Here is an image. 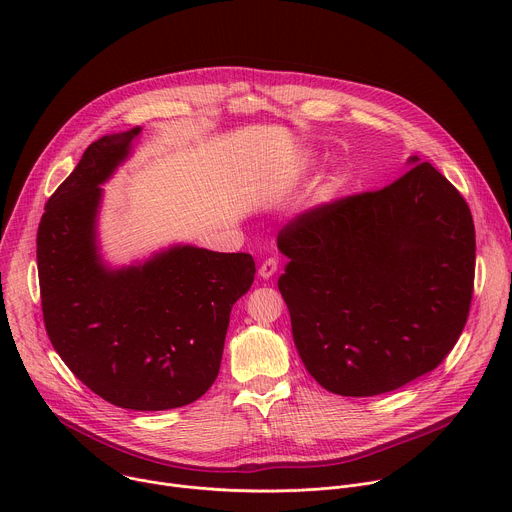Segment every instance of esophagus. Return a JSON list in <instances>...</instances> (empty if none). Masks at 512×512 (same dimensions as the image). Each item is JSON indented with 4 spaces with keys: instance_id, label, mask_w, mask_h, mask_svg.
<instances>
[{
    "instance_id": "34e87169",
    "label": "esophagus",
    "mask_w": 512,
    "mask_h": 512,
    "mask_svg": "<svg viewBox=\"0 0 512 512\" xmlns=\"http://www.w3.org/2000/svg\"><path fill=\"white\" fill-rule=\"evenodd\" d=\"M275 271H277V259H275V257L265 259V261L261 263V267H259V275H261L263 279L273 277V275H275Z\"/></svg>"
}]
</instances>
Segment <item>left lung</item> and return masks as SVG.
<instances>
[{
    "mask_svg": "<svg viewBox=\"0 0 512 512\" xmlns=\"http://www.w3.org/2000/svg\"><path fill=\"white\" fill-rule=\"evenodd\" d=\"M411 158L393 184L318 204L277 235V287L308 373L330 393L373 397L444 362L474 294L472 212Z\"/></svg>",
    "mask_w": 512,
    "mask_h": 512,
    "instance_id": "obj_1",
    "label": "left lung"
}]
</instances>
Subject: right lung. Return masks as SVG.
Segmentation results:
<instances>
[{
	"mask_svg": "<svg viewBox=\"0 0 512 512\" xmlns=\"http://www.w3.org/2000/svg\"><path fill=\"white\" fill-rule=\"evenodd\" d=\"M139 131L89 145L46 202L36 257L44 326L72 375L117 407L166 411L196 401L218 377L231 310L255 279V261L190 245L123 269L101 261L99 184Z\"/></svg>",
	"mask_w": 512,
	"mask_h": 512,
	"instance_id": "add662e5",
	"label": "right lung"
}]
</instances>
